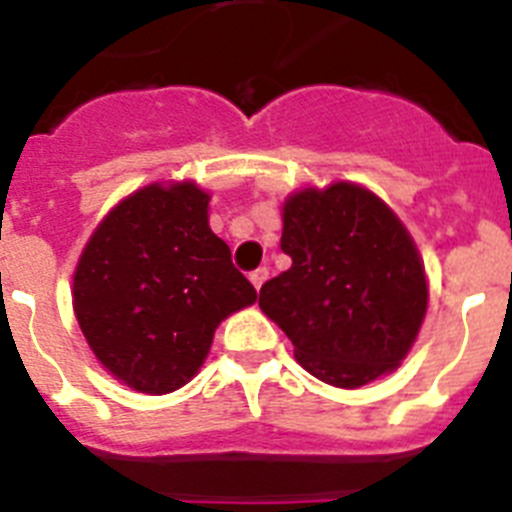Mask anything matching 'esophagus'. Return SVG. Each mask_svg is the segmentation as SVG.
<instances>
[{"label":"esophagus","instance_id":"34e87169","mask_svg":"<svg viewBox=\"0 0 512 512\" xmlns=\"http://www.w3.org/2000/svg\"><path fill=\"white\" fill-rule=\"evenodd\" d=\"M248 277H251L253 287L261 289V284H264L266 279H269V269H266V266H259V269H253L251 274H248Z\"/></svg>","mask_w":512,"mask_h":512}]
</instances>
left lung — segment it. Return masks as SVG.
Wrapping results in <instances>:
<instances>
[{"mask_svg":"<svg viewBox=\"0 0 512 512\" xmlns=\"http://www.w3.org/2000/svg\"><path fill=\"white\" fill-rule=\"evenodd\" d=\"M292 266L259 292L261 310L312 377L354 390L392 372L413 346L428 284L413 238L372 192L338 182L284 202Z\"/></svg>","mask_w":512,"mask_h":512,"instance_id":"1","label":"left lung"}]
</instances>
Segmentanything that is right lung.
Masks as SVG:
<instances>
[{
  "label": "right lung",
  "mask_w": 512,
  "mask_h": 512,
  "mask_svg": "<svg viewBox=\"0 0 512 512\" xmlns=\"http://www.w3.org/2000/svg\"><path fill=\"white\" fill-rule=\"evenodd\" d=\"M197 184H151L94 230L74 274L81 333L107 372L148 395L179 390L210 351L220 320L256 302L207 225Z\"/></svg>",
  "instance_id": "obj_1"
}]
</instances>
